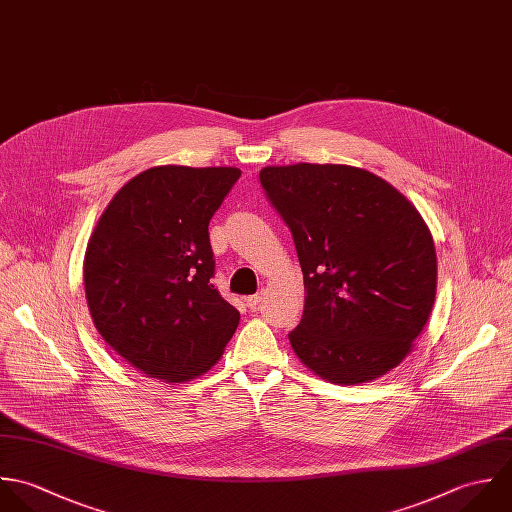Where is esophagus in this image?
I'll list each match as a JSON object with an SVG mask.
<instances>
[{
  "label": "esophagus",
  "instance_id": "1",
  "mask_svg": "<svg viewBox=\"0 0 512 512\" xmlns=\"http://www.w3.org/2000/svg\"><path fill=\"white\" fill-rule=\"evenodd\" d=\"M263 299H265V293L261 291V293H257V295H251V297H247V299H245V303H247V307L255 308L257 305H259V303H261V301H263Z\"/></svg>",
  "mask_w": 512,
  "mask_h": 512
}]
</instances>
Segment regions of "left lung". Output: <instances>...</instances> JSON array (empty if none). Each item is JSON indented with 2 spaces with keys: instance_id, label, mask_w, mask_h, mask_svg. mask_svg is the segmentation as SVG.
I'll return each mask as SVG.
<instances>
[{
  "instance_id": "8db88e82",
  "label": "left lung",
  "mask_w": 512,
  "mask_h": 512,
  "mask_svg": "<svg viewBox=\"0 0 512 512\" xmlns=\"http://www.w3.org/2000/svg\"><path fill=\"white\" fill-rule=\"evenodd\" d=\"M259 180L303 269V318L289 334L299 360L340 386L394 370L437 291L435 245L419 211L380 176L346 164L267 166Z\"/></svg>"
}]
</instances>
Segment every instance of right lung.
Masks as SVG:
<instances>
[{"label": "right lung", "instance_id": "add662e5", "mask_svg": "<svg viewBox=\"0 0 512 512\" xmlns=\"http://www.w3.org/2000/svg\"><path fill=\"white\" fill-rule=\"evenodd\" d=\"M239 176L231 166L148 168L116 192L91 233L83 277L95 328L148 378L202 376L239 324L209 281L207 233Z\"/></svg>", "mask_w": 512, "mask_h": 512}]
</instances>
